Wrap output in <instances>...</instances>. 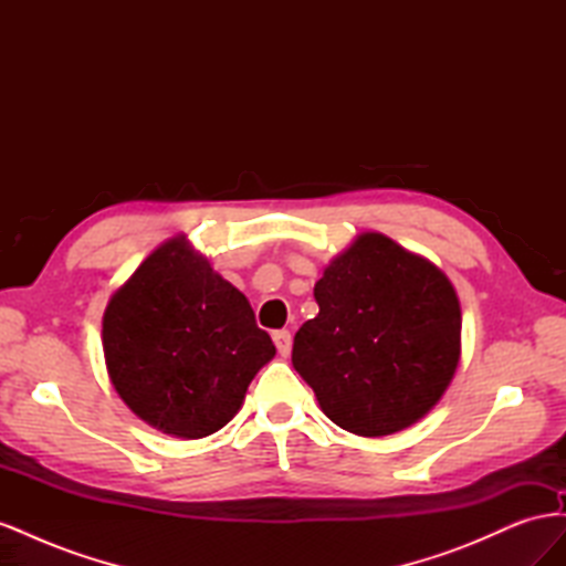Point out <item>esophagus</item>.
<instances>
[{
  "mask_svg": "<svg viewBox=\"0 0 566 566\" xmlns=\"http://www.w3.org/2000/svg\"><path fill=\"white\" fill-rule=\"evenodd\" d=\"M271 337H273V345H276L281 356H287L290 349H293V335H290V331H276Z\"/></svg>",
  "mask_w": 566,
  "mask_h": 566,
  "instance_id": "34e87169",
  "label": "esophagus"
}]
</instances>
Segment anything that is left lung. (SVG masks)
Here are the masks:
<instances>
[{"instance_id": "1", "label": "left lung", "mask_w": 566, "mask_h": 566, "mask_svg": "<svg viewBox=\"0 0 566 566\" xmlns=\"http://www.w3.org/2000/svg\"><path fill=\"white\" fill-rule=\"evenodd\" d=\"M318 316L293 342V366L337 427L385 437L420 420L460 358L451 281L382 233L358 235L314 285Z\"/></svg>"}]
</instances>
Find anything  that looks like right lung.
Segmentation results:
<instances>
[{
	"instance_id": "right-lung-1",
	"label": "right lung",
	"mask_w": 566,
	"mask_h": 566,
	"mask_svg": "<svg viewBox=\"0 0 566 566\" xmlns=\"http://www.w3.org/2000/svg\"><path fill=\"white\" fill-rule=\"evenodd\" d=\"M108 375L158 430L200 439L221 430L273 347L241 290L172 238L134 271L104 314Z\"/></svg>"
}]
</instances>
